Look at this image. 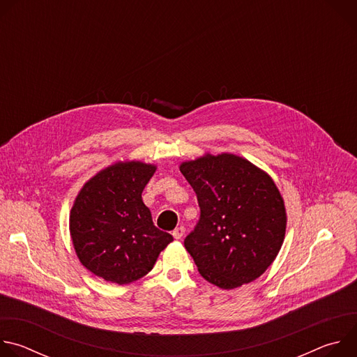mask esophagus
<instances>
[{"label":"esophagus","mask_w":357,"mask_h":357,"mask_svg":"<svg viewBox=\"0 0 357 357\" xmlns=\"http://www.w3.org/2000/svg\"><path fill=\"white\" fill-rule=\"evenodd\" d=\"M183 233H185V227H183V226H179V227H176V229L172 231V236H174L176 240H179V238L183 236Z\"/></svg>","instance_id":"34e87169"}]
</instances>
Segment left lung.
<instances>
[{
  "instance_id": "obj_1",
  "label": "left lung",
  "mask_w": 357,
  "mask_h": 357,
  "mask_svg": "<svg viewBox=\"0 0 357 357\" xmlns=\"http://www.w3.org/2000/svg\"><path fill=\"white\" fill-rule=\"evenodd\" d=\"M181 172L200 209L183 241L199 274L223 289L259 278L285 236L284 200L273 179L231 154L183 162Z\"/></svg>"
}]
</instances>
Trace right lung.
Returning <instances> with one entry per match:
<instances>
[{"instance_id": "obj_1", "label": "right lung", "mask_w": 357, "mask_h": 357, "mask_svg": "<svg viewBox=\"0 0 357 357\" xmlns=\"http://www.w3.org/2000/svg\"><path fill=\"white\" fill-rule=\"evenodd\" d=\"M155 167L119 162L93 176L70 212V234L80 263L119 285L148 274L174 237L157 229L141 193Z\"/></svg>"}]
</instances>
